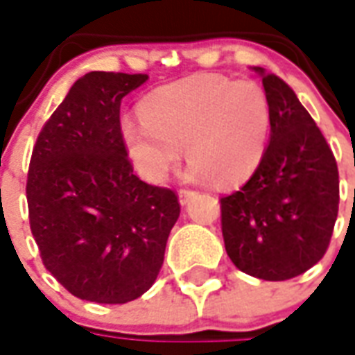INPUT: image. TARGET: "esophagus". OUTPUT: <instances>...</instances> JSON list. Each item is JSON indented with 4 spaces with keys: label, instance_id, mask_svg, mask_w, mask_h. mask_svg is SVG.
<instances>
[{
    "label": "esophagus",
    "instance_id": "1",
    "mask_svg": "<svg viewBox=\"0 0 355 355\" xmlns=\"http://www.w3.org/2000/svg\"><path fill=\"white\" fill-rule=\"evenodd\" d=\"M196 196V191L191 190H180L178 191V201H180V205L184 207V205L190 203V199Z\"/></svg>",
    "mask_w": 355,
    "mask_h": 355
}]
</instances>
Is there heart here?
<instances>
[{
	"label": "heart",
	"mask_w": 355,
	"mask_h": 355,
	"mask_svg": "<svg viewBox=\"0 0 355 355\" xmlns=\"http://www.w3.org/2000/svg\"><path fill=\"white\" fill-rule=\"evenodd\" d=\"M137 120H124L122 144L133 169L164 182L182 157L186 180L241 184L256 171L271 135V107L252 80L191 75L150 92Z\"/></svg>",
	"instance_id": "b5f03b06"
}]
</instances>
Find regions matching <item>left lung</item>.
I'll return each mask as SVG.
<instances>
[{
	"instance_id": "1",
	"label": "left lung",
	"mask_w": 355,
	"mask_h": 355,
	"mask_svg": "<svg viewBox=\"0 0 355 355\" xmlns=\"http://www.w3.org/2000/svg\"><path fill=\"white\" fill-rule=\"evenodd\" d=\"M271 107L269 146L250 180L220 199L225 252L239 271L288 280L324 258L338 212V169L295 92L252 67Z\"/></svg>"
}]
</instances>
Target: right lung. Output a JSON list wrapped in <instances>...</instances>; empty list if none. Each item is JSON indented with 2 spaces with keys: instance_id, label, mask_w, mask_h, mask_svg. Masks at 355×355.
I'll return each mask as SVG.
<instances>
[{
  "instance_id": "obj_1",
  "label": "right lung",
  "mask_w": 355,
  "mask_h": 355,
  "mask_svg": "<svg viewBox=\"0 0 355 355\" xmlns=\"http://www.w3.org/2000/svg\"><path fill=\"white\" fill-rule=\"evenodd\" d=\"M148 75L92 71L71 86L33 146L28 207L44 267L84 301L122 304L150 290L177 224L175 191L133 173L120 103Z\"/></svg>"
}]
</instances>
